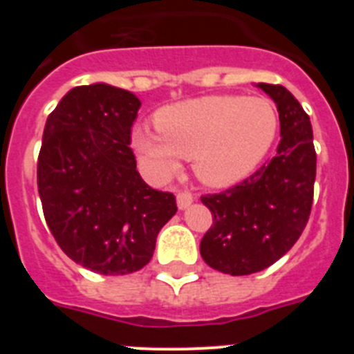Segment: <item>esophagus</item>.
<instances>
[{"label":"esophagus","mask_w":354,"mask_h":354,"mask_svg":"<svg viewBox=\"0 0 354 354\" xmlns=\"http://www.w3.org/2000/svg\"><path fill=\"white\" fill-rule=\"evenodd\" d=\"M193 195L189 192H179L177 193V207L183 211V209H187L192 205Z\"/></svg>","instance_id":"esophagus-1"}]
</instances>
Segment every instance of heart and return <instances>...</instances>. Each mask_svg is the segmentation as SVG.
<instances>
[{
	"label": "heart",
	"mask_w": 354,
	"mask_h": 354,
	"mask_svg": "<svg viewBox=\"0 0 354 354\" xmlns=\"http://www.w3.org/2000/svg\"><path fill=\"white\" fill-rule=\"evenodd\" d=\"M158 133L134 129L131 147L154 179L167 180L193 159L204 184L228 187L246 179L273 147L278 113L264 97L205 95L168 104L154 115Z\"/></svg>",
	"instance_id": "b5f03b06"
}]
</instances>
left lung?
<instances>
[{"instance_id":"1","label":"left lung","mask_w":354,"mask_h":354,"mask_svg":"<svg viewBox=\"0 0 354 354\" xmlns=\"http://www.w3.org/2000/svg\"><path fill=\"white\" fill-rule=\"evenodd\" d=\"M277 104L280 143L261 170L218 195L202 196L212 225L200 255L212 270L243 277L270 268L299 239L310 216L315 149L308 115L282 84H255Z\"/></svg>"}]
</instances>
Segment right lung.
Segmentation results:
<instances>
[{
    "instance_id": "add662e5",
    "label": "right lung",
    "mask_w": 354,
    "mask_h": 354,
    "mask_svg": "<svg viewBox=\"0 0 354 354\" xmlns=\"http://www.w3.org/2000/svg\"><path fill=\"white\" fill-rule=\"evenodd\" d=\"M140 106L127 90L84 84L62 97L44 127L37 165L44 216L65 255L93 273L142 270L177 212L175 196L152 189L136 170L129 143Z\"/></svg>"
}]
</instances>
